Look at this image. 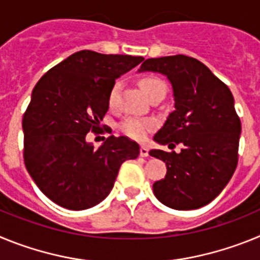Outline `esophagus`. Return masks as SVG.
<instances>
[{
	"mask_svg": "<svg viewBox=\"0 0 260 260\" xmlns=\"http://www.w3.org/2000/svg\"><path fill=\"white\" fill-rule=\"evenodd\" d=\"M139 155H141L142 157H147V156H148V148H147L146 146H142L141 151H139Z\"/></svg>",
	"mask_w": 260,
	"mask_h": 260,
	"instance_id": "34e87169",
	"label": "esophagus"
}]
</instances>
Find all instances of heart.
Wrapping results in <instances>:
<instances>
[{
    "label": "heart",
    "instance_id": "obj_1",
    "mask_svg": "<svg viewBox=\"0 0 260 260\" xmlns=\"http://www.w3.org/2000/svg\"><path fill=\"white\" fill-rule=\"evenodd\" d=\"M141 88L143 89V92L146 93L148 98L152 95L155 91L157 89L165 88L164 83L161 80L157 79V78H143L141 80ZM118 89H119V82H116V83L112 86L109 91V96H108V103H109L110 107H113L117 102V95H118ZM155 126L153 121L151 119H144L139 118V117H127L122 121V122L118 125V128L121 130V133H123L127 137L133 138V139H144L146 135L148 134V132H151Z\"/></svg>",
    "mask_w": 260,
    "mask_h": 260
}]
</instances>
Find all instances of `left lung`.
<instances>
[{"label":"left lung","instance_id":"8db88e82","mask_svg":"<svg viewBox=\"0 0 260 260\" xmlns=\"http://www.w3.org/2000/svg\"><path fill=\"white\" fill-rule=\"evenodd\" d=\"M167 75L173 87L174 108L155 139L180 153L151 150L167 165L164 180L153 183V194L174 210H195L217 197L238 162L241 121L228 86L207 66L183 54L148 58L139 71Z\"/></svg>","mask_w":260,"mask_h":260}]
</instances>
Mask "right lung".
<instances>
[{
  "mask_svg": "<svg viewBox=\"0 0 260 260\" xmlns=\"http://www.w3.org/2000/svg\"><path fill=\"white\" fill-rule=\"evenodd\" d=\"M142 61L80 50L36 83L23 114V158L39 189L61 207L80 211L104 201L122 162L139 155L138 143L127 137L110 135L95 148L87 134L109 133L99 128L109 108L110 88Z\"/></svg>",
  "mask_w": 260,
  "mask_h": 260,
  "instance_id": "add662e5",
  "label": "right lung"
}]
</instances>
